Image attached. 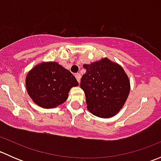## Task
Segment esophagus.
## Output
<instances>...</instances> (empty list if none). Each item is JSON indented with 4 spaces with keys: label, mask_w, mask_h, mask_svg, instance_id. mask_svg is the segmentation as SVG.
I'll list each match as a JSON object with an SVG mask.
<instances>
[{
    "label": "esophagus",
    "mask_w": 161,
    "mask_h": 161,
    "mask_svg": "<svg viewBox=\"0 0 161 161\" xmlns=\"http://www.w3.org/2000/svg\"><path fill=\"white\" fill-rule=\"evenodd\" d=\"M75 78L76 79H77V81L79 82H80V79H81V75L79 74V73H77V74H75Z\"/></svg>",
    "instance_id": "34e87169"
}]
</instances>
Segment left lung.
I'll return each instance as SVG.
<instances>
[{"label": "left lung", "mask_w": 161, "mask_h": 161, "mask_svg": "<svg viewBox=\"0 0 161 161\" xmlns=\"http://www.w3.org/2000/svg\"><path fill=\"white\" fill-rule=\"evenodd\" d=\"M81 79L87 109L95 116L108 118L123 108L130 92V81L123 68L108 58L83 64Z\"/></svg>", "instance_id": "obj_1"}]
</instances>
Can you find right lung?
I'll use <instances>...</instances> for the list:
<instances>
[{"instance_id": "right-lung-1", "label": "right lung", "mask_w": 161, "mask_h": 161, "mask_svg": "<svg viewBox=\"0 0 161 161\" xmlns=\"http://www.w3.org/2000/svg\"><path fill=\"white\" fill-rule=\"evenodd\" d=\"M79 86L75 76L55 61L34 66L25 78L29 96L38 106L49 109L62 104L72 87Z\"/></svg>"}]
</instances>
